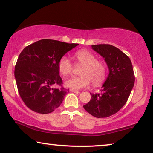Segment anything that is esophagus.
Here are the masks:
<instances>
[{
	"label": "esophagus",
	"mask_w": 153,
	"mask_h": 153,
	"mask_svg": "<svg viewBox=\"0 0 153 153\" xmlns=\"http://www.w3.org/2000/svg\"><path fill=\"white\" fill-rule=\"evenodd\" d=\"M70 91L71 92H72V93H80V92L79 91H76V90H74V89H70Z\"/></svg>",
	"instance_id": "34e87169"
}]
</instances>
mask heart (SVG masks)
<instances>
[{
    "label": "heart",
    "mask_w": 153,
    "mask_h": 153,
    "mask_svg": "<svg viewBox=\"0 0 153 153\" xmlns=\"http://www.w3.org/2000/svg\"><path fill=\"white\" fill-rule=\"evenodd\" d=\"M79 64L83 66L79 76H70L65 81V85L71 89L79 90L87 87L90 82L99 85L104 82L106 76V66L103 62L97 60L96 56L86 50H79L74 54ZM73 65L67 56L60 58L58 63L59 72L66 76L72 72Z\"/></svg>",
    "instance_id": "heart-1"
}]
</instances>
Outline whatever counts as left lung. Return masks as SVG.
<instances>
[{
  "label": "left lung",
  "mask_w": 153,
  "mask_h": 153,
  "mask_svg": "<svg viewBox=\"0 0 153 153\" xmlns=\"http://www.w3.org/2000/svg\"><path fill=\"white\" fill-rule=\"evenodd\" d=\"M91 47L104 58L108 75L100 93L91 94V100L83 108L96 118H107L118 112L128 100L135 80L132 64L128 56L114 46Z\"/></svg>",
  "instance_id": "obj_1"
}]
</instances>
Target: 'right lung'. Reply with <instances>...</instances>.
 Wrapping results in <instances>:
<instances>
[{
  "mask_svg": "<svg viewBox=\"0 0 153 153\" xmlns=\"http://www.w3.org/2000/svg\"><path fill=\"white\" fill-rule=\"evenodd\" d=\"M77 45L79 44L44 39L28 45L21 52L14 76L19 93L30 109L47 114L59 107L69 90L52 88L62 83L58 61Z\"/></svg>",
  "mask_w": 153,
  "mask_h": 153,
  "instance_id": "add662e5",
  "label": "right lung"
}]
</instances>
